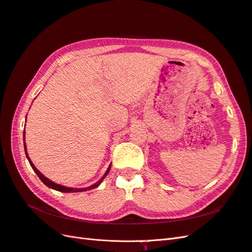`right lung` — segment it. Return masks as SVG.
<instances>
[{"label": "right lung", "mask_w": 252, "mask_h": 252, "mask_svg": "<svg viewBox=\"0 0 252 252\" xmlns=\"http://www.w3.org/2000/svg\"><path fill=\"white\" fill-rule=\"evenodd\" d=\"M23 140H25V131L23 132ZM24 150H25V154H26V157H27V159H28V161H30V164L32 166V170L35 172V174H37L38 176H39V178L41 179L42 181V183L44 184V185H46L48 188H50V189H54V190H57V191H60V192H64V193H73V192H83V191H89V190H92V189H95V188H97V187L101 184L102 182H103V179H104V177L109 174V172H110V170H111V166L112 164H110L109 166V168H107V170H106V172L104 173V175L99 179V181L97 182V183H95L94 185H92V186H90V187H86V188H69V187H65V186H62V185H58V184H56V183H54V182H52L50 181V179H48L47 177H45L44 175H43L41 172L34 167V164L32 163V161L31 160V158H30V156H28V153H27V149H26V143H25V141H24Z\"/></svg>", "instance_id": "1"}]
</instances>
